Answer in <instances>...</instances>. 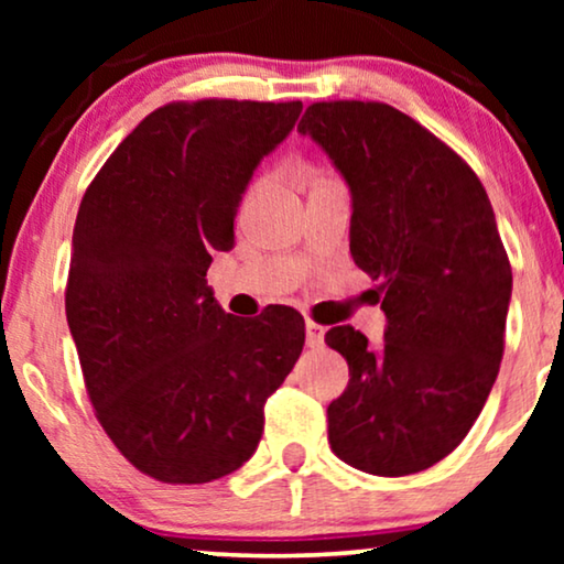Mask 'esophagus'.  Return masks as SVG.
Masks as SVG:
<instances>
[{
	"label": "esophagus",
	"instance_id": "1",
	"mask_svg": "<svg viewBox=\"0 0 564 564\" xmlns=\"http://www.w3.org/2000/svg\"><path fill=\"white\" fill-rule=\"evenodd\" d=\"M305 338H307V346H311V349H318V346H323V338H326V328L318 326V323L307 321L305 323Z\"/></svg>",
	"mask_w": 564,
	"mask_h": 564
}]
</instances>
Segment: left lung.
Masks as SVG:
<instances>
[{
  "mask_svg": "<svg viewBox=\"0 0 564 564\" xmlns=\"http://www.w3.org/2000/svg\"><path fill=\"white\" fill-rule=\"evenodd\" d=\"M311 135L351 195L354 264L382 280L384 338L336 326L349 365L328 405V444L369 475L429 469L459 446L503 359L511 264L473 169L395 107L315 102Z\"/></svg>",
  "mask_w": 564,
  "mask_h": 564,
  "instance_id": "obj_1",
  "label": "left lung"
}]
</instances>
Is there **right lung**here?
Here are the masks:
<instances>
[{
  "mask_svg": "<svg viewBox=\"0 0 564 564\" xmlns=\"http://www.w3.org/2000/svg\"><path fill=\"white\" fill-rule=\"evenodd\" d=\"M300 112L236 99L159 107L79 205L68 330L107 436L161 482H213L249 462L267 398L303 351L297 311L236 318L205 280L215 251L234 249L253 172Z\"/></svg>",
  "mask_w": 564,
  "mask_h": 564,
  "instance_id": "obj_1",
  "label": "right lung"
}]
</instances>
